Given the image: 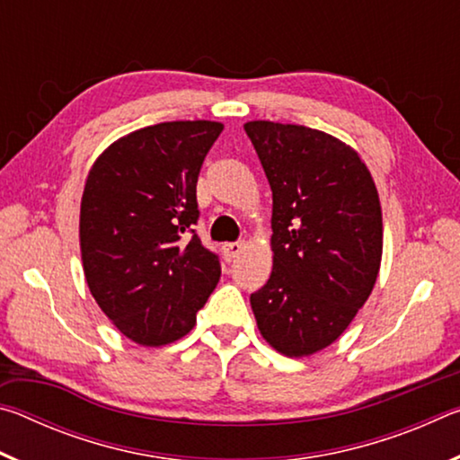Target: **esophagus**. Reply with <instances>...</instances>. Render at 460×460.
Segmentation results:
<instances>
[{
    "mask_svg": "<svg viewBox=\"0 0 460 460\" xmlns=\"http://www.w3.org/2000/svg\"><path fill=\"white\" fill-rule=\"evenodd\" d=\"M243 247H245V243L243 241H233V243H225L223 245V253H225V260L227 261H233L237 258V255L243 252Z\"/></svg>",
    "mask_w": 460,
    "mask_h": 460,
    "instance_id": "1",
    "label": "esophagus"
}]
</instances>
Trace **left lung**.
<instances>
[{
  "mask_svg": "<svg viewBox=\"0 0 460 460\" xmlns=\"http://www.w3.org/2000/svg\"><path fill=\"white\" fill-rule=\"evenodd\" d=\"M243 128L274 200V268L249 302L276 351L308 357L341 337L376 286L377 189L359 154L324 131L274 121Z\"/></svg>",
  "mask_w": 460,
  "mask_h": 460,
  "instance_id": "left-lung-1",
  "label": "left lung"
}]
</instances>
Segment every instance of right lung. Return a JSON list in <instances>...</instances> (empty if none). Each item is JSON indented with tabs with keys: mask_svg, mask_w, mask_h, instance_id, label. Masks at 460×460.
<instances>
[{
	"mask_svg": "<svg viewBox=\"0 0 460 460\" xmlns=\"http://www.w3.org/2000/svg\"><path fill=\"white\" fill-rule=\"evenodd\" d=\"M223 131L217 121H166L131 131L99 155L81 200V258L99 308L137 345L192 331L221 278L200 243L197 181Z\"/></svg>",
	"mask_w": 460,
	"mask_h": 460,
	"instance_id": "1",
	"label": "right lung"
}]
</instances>
